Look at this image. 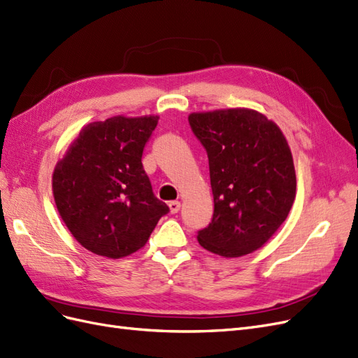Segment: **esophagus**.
<instances>
[{
	"mask_svg": "<svg viewBox=\"0 0 358 358\" xmlns=\"http://www.w3.org/2000/svg\"><path fill=\"white\" fill-rule=\"evenodd\" d=\"M169 209L171 213H178L180 210V201H170Z\"/></svg>",
	"mask_w": 358,
	"mask_h": 358,
	"instance_id": "obj_1",
	"label": "esophagus"
}]
</instances>
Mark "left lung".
I'll use <instances>...</instances> for the list:
<instances>
[{"label": "left lung", "mask_w": 358, "mask_h": 358, "mask_svg": "<svg viewBox=\"0 0 358 358\" xmlns=\"http://www.w3.org/2000/svg\"><path fill=\"white\" fill-rule=\"evenodd\" d=\"M209 158L213 218L197 241L209 252L237 258L262 248L291 210L296 170L280 128L246 107L188 116Z\"/></svg>", "instance_id": "left-lung-1"}]
</instances>
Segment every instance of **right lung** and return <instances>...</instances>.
<instances>
[{
    "label": "right lung",
    "mask_w": 358,
    "mask_h": 358,
    "mask_svg": "<svg viewBox=\"0 0 358 358\" xmlns=\"http://www.w3.org/2000/svg\"><path fill=\"white\" fill-rule=\"evenodd\" d=\"M158 119L119 115L85 125L53 170V199L64 224L96 255L116 259L137 252L169 212L142 164Z\"/></svg>",
    "instance_id": "obj_1"
}]
</instances>
